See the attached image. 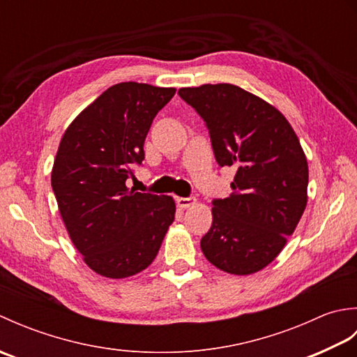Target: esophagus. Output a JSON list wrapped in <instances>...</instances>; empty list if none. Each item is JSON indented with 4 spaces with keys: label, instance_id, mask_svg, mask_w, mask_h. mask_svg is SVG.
Instances as JSON below:
<instances>
[{
    "label": "esophagus",
    "instance_id": "obj_1",
    "mask_svg": "<svg viewBox=\"0 0 357 357\" xmlns=\"http://www.w3.org/2000/svg\"><path fill=\"white\" fill-rule=\"evenodd\" d=\"M176 202L181 208H188L195 206L196 198H193V196H188V198H178Z\"/></svg>",
    "mask_w": 357,
    "mask_h": 357
}]
</instances>
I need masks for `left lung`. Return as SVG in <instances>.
<instances>
[{
    "mask_svg": "<svg viewBox=\"0 0 357 357\" xmlns=\"http://www.w3.org/2000/svg\"><path fill=\"white\" fill-rule=\"evenodd\" d=\"M179 96L206 121L219 165H234L230 198L216 199L201 250L230 275H253L282 252L308 201V164L275 105L238 86L202 84Z\"/></svg>",
    "mask_w": 357,
    "mask_h": 357,
    "instance_id": "1",
    "label": "left lung"
}]
</instances>
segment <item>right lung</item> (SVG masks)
<instances>
[{
    "label": "right lung",
    "instance_id": "add662e5",
    "mask_svg": "<svg viewBox=\"0 0 357 357\" xmlns=\"http://www.w3.org/2000/svg\"><path fill=\"white\" fill-rule=\"evenodd\" d=\"M174 87L119 82L66 128L52 167V188L75 248L90 270L110 279L138 275L153 262L174 219L172 196L130 190L132 164Z\"/></svg>",
    "mask_w": 357,
    "mask_h": 357
}]
</instances>
